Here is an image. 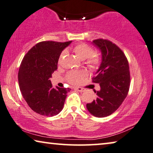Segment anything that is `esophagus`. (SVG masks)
<instances>
[{
  "instance_id": "obj_1",
  "label": "esophagus",
  "mask_w": 153,
  "mask_h": 153,
  "mask_svg": "<svg viewBox=\"0 0 153 153\" xmlns=\"http://www.w3.org/2000/svg\"><path fill=\"white\" fill-rule=\"evenodd\" d=\"M74 89L77 90V91L80 92H83L85 91V89H84V88H81V87H75Z\"/></svg>"
}]
</instances>
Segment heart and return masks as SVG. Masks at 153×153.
Wrapping results in <instances>:
<instances>
[{
	"label": "heart",
	"mask_w": 153,
	"mask_h": 153,
	"mask_svg": "<svg viewBox=\"0 0 153 153\" xmlns=\"http://www.w3.org/2000/svg\"><path fill=\"white\" fill-rule=\"evenodd\" d=\"M74 52L81 60L84 61L87 59L85 63L91 68H97L99 62H100V59H99L98 55L93 54L94 50L90 45L85 43H81L75 46ZM65 54L66 51H63L61 52L60 56H59V63H61ZM86 75L87 74L85 71H71L67 74V80L70 83L73 84L79 83L83 80V79Z\"/></svg>",
	"instance_id": "b5f03b06"
}]
</instances>
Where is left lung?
I'll use <instances>...</instances> for the list:
<instances>
[{"mask_svg": "<svg viewBox=\"0 0 153 153\" xmlns=\"http://www.w3.org/2000/svg\"><path fill=\"white\" fill-rule=\"evenodd\" d=\"M92 44L101 53V63L92 79L101 89L94 91L97 99L86 107L93 116L105 117L116 111L127 97L130 84L129 65L124 53L111 41L99 39Z\"/></svg>", "mask_w": 153, "mask_h": 153, "instance_id": "left-lung-1", "label": "left lung"}]
</instances>
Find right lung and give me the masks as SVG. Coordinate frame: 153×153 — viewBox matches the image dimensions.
I'll list each match as a JSON object with an SVG mask.
<instances>
[{
    "label": "right lung",
    "instance_id": "obj_1",
    "mask_svg": "<svg viewBox=\"0 0 153 153\" xmlns=\"http://www.w3.org/2000/svg\"><path fill=\"white\" fill-rule=\"evenodd\" d=\"M72 41H42L28 51L20 65L19 83L24 99L33 111L52 117L63 108L69 88H53L50 78L57 70L59 56Z\"/></svg>",
    "mask_w": 153,
    "mask_h": 153
}]
</instances>
